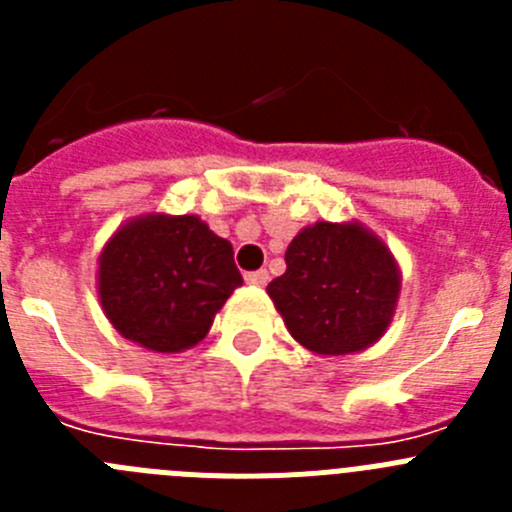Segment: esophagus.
Returning a JSON list of instances; mask_svg holds the SVG:
<instances>
[{"label": "esophagus", "mask_w": 512, "mask_h": 512, "mask_svg": "<svg viewBox=\"0 0 512 512\" xmlns=\"http://www.w3.org/2000/svg\"><path fill=\"white\" fill-rule=\"evenodd\" d=\"M266 282H269V271L266 269L248 271L246 274V284H251V287H266Z\"/></svg>", "instance_id": "1"}]
</instances>
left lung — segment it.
Returning <instances> with one entry per match:
<instances>
[{
    "instance_id": "obj_1",
    "label": "left lung",
    "mask_w": 512,
    "mask_h": 512,
    "mask_svg": "<svg viewBox=\"0 0 512 512\" xmlns=\"http://www.w3.org/2000/svg\"><path fill=\"white\" fill-rule=\"evenodd\" d=\"M266 287L289 336L318 356L359 354L387 333L400 300L395 253L359 220L307 225Z\"/></svg>"
}]
</instances>
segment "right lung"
Wrapping results in <instances>:
<instances>
[{
	"label": "right lung",
	"mask_w": 512,
	"mask_h": 512,
	"mask_svg": "<svg viewBox=\"0 0 512 512\" xmlns=\"http://www.w3.org/2000/svg\"><path fill=\"white\" fill-rule=\"evenodd\" d=\"M97 264L99 305L112 328L156 354L197 346L243 284L230 241L200 215L130 217L104 243Z\"/></svg>",
	"instance_id": "right-lung-1"
}]
</instances>
